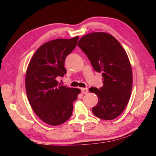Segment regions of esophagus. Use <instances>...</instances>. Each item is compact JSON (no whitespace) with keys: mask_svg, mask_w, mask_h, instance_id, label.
Segmentation results:
<instances>
[{"mask_svg":"<svg viewBox=\"0 0 156 156\" xmlns=\"http://www.w3.org/2000/svg\"><path fill=\"white\" fill-rule=\"evenodd\" d=\"M81 92H82V94H87L88 92V88H82Z\"/></svg>","mask_w":156,"mask_h":156,"instance_id":"34e87169","label":"esophagus"}]
</instances>
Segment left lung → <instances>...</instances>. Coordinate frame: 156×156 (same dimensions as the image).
<instances>
[{"instance_id": "left-lung-1", "label": "left lung", "mask_w": 156, "mask_h": 156, "mask_svg": "<svg viewBox=\"0 0 156 156\" xmlns=\"http://www.w3.org/2000/svg\"><path fill=\"white\" fill-rule=\"evenodd\" d=\"M78 45L87 55L94 70L102 73L103 86L100 89L89 88L98 97L92 112L103 120L117 118L129 102L133 86L127 53L113 36L105 32L85 35Z\"/></svg>"}]
</instances>
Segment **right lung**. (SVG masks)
I'll use <instances>...</instances> for the list:
<instances>
[{"mask_svg": "<svg viewBox=\"0 0 156 156\" xmlns=\"http://www.w3.org/2000/svg\"><path fill=\"white\" fill-rule=\"evenodd\" d=\"M78 38L46 42L29 62L25 76L26 93L35 113L47 124L59 125L68 121L73 102L80 92V89L61 86L57 81L66 74V58L76 48Z\"/></svg>", "mask_w": 156, "mask_h": 156, "instance_id": "obj_1", "label": "right lung"}]
</instances>
